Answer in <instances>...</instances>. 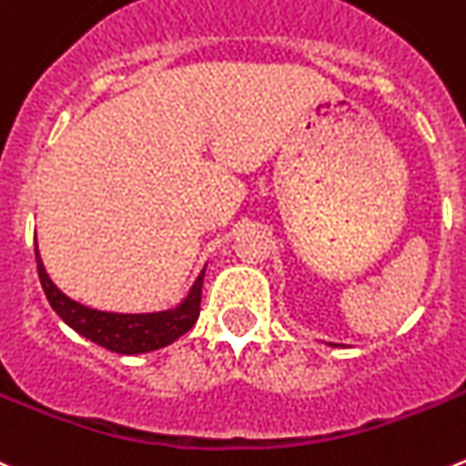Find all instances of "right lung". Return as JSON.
<instances>
[{"mask_svg":"<svg viewBox=\"0 0 466 466\" xmlns=\"http://www.w3.org/2000/svg\"><path fill=\"white\" fill-rule=\"evenodd\" d=\"M36 253V269H39L41 288H44L46 297H48L53 311L71 327L76 329L81 337L90 339L92 343L113 350L120 355H139L165 348L174 343L176 339L183 337L187 329L199 318V304H202V285H204V271L197 276L195 285L190 288L186 299L176 309L157 313H108L83 306L66 297L65 292L57 288L50 276L46 274L44 262L39 258V248L35 241Z\"/></svg>","mask_w":466,"mask_h":466,"instance_id":"obj_1","label":"right lung"}]
</instances>
